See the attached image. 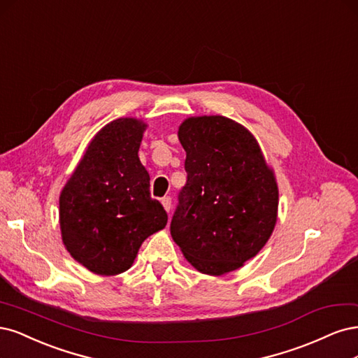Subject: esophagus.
Segmentation results:
<instances>
[{
  "label": "esophagus",
  "mask_w": 358,
  "mask_h": 358,
  "mask_svg": "<svg viewBox=\"0 0 358 358\" xmlns=\"http://www.w3.org/2000/svg\"><path fill=\"white\" fill-rule=\"evenodd\" d=\"M162 205H164V208L166 210V213L169 214V211H171V208H172V201H171L169 196H166V198L162 199Z\"/></svg>",
  "instance_id": "esophagus-1"
}]
</instances>
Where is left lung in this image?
Instances as JSON below:
<instances>
[{"label": "left lung", "mask_w": 358, "mask_h": 358, "mask_svg": "<svg viewBox=\"0 0 358 358\" xmlns=\"http://www.w3.org/2000/svg\"><path fill=\"white\" fill-rule=\"evenodd\" d=\"M187 181L178 193L171 235L192 266L223 275L266 244L276 223L278 187L257 141L223 116L184 120Z\"/></svg>", "instance_id": "obj_1"}]
</instances>
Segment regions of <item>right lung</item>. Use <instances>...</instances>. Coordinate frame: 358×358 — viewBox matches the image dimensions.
Instances as JSON below:
<instances>
[{
  "mask_svg": "<svg viewBox=\"0 0 358 358\" xmlns=\"http://www.w3.org/2000/svg\"><path fill=\"white\" fill-rule=\"evenodd\" d=\"M145 126L136 119L103 126L61 193L64 244L94 273L128 271L143 242L166 226L168 214L150 196L148 172L138 157Z\"/></svg>",
  "mask_w": 358,
  "mask_h": 358,
  "instance_id": "right-lung-1",
  "label": "right lung"
}]
</instances>
